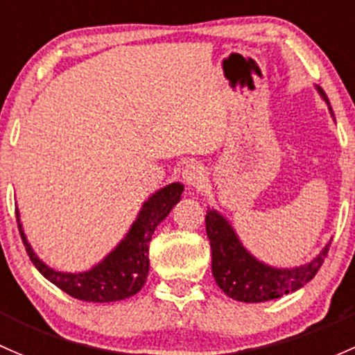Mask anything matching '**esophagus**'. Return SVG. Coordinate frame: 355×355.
I'll list each match as a JSON object with an SVG mask.
<instances>
[{"label":"esophagus","mask_w":355,"mask_h":355,"mask_svg":"<svg viewBox=\"0 0 355 355\" xmlns=\"http://www.w3.org/2000/svg\"><path fill=\"white\" fill-rule=\"evenodd\" d=\"M182 175H184V180L187 182L190 187H200L206 180V171H204V166L199 165V163H187L184 170H182Z\"/></svg>","instance_id":"34e87169"}]
</instances>
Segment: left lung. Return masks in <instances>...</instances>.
Instances as JSON below:
<instances>
[{"instance_id":"1","label":"left lung","mask_w":355,"mask_h":355,"mask_svg":"<svg viewBox=\"0 0 355 355\" xmlns=\"http://www.w3.org/2000/svg\"><path fill=\"white\" fill-rule=\"evenodd\" d=\"M320 95L330 105L327 93ZM331 110V107H330ZM206 231L212 252V275L216 284L231 300L243 303H263L294 293L308 284L325 262L330 243L308 266L297 268H274L253 259L241 246L233 227L216 211H207Z\"/></svg>"}]
</instances>
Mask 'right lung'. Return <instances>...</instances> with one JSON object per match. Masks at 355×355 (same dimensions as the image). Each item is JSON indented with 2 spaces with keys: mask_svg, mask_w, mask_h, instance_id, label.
I'll list each match as a JSON object with an SVG mask.
<instances>
[{
  "mask_svg": "<svg viewBox=\"0 0 355 355\" xmlns=\"http://www.w3.org/2000/svg\"><path fill=\"white\" fill-rule=\"evenodd\" d=\"M182 192H184V185L171 184L159 192L153 193V197H149V200L144 202L136 223L130 227L128 236L121 241V245L103 262L81 274L55 272L40 262L27 243L17 214L18 231L33 266L59 289L76 300L92 301V303L121 301L139 293L141 287L146 282L149 270V241L156 226L180 200Z\"/></svg>",
  "mask_w": 355,
  "mask_h": 355,
  "instance_id": "1",
  "label": "right lung"
}]
</instances>
